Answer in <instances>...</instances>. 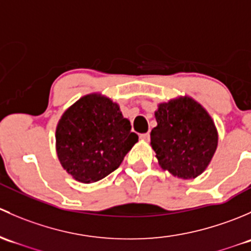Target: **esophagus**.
<instances>
[{
  "instance_id": "esophagus-1",
  "label": "esophagus",
  "mask_w": 251,
  "mask_h": 251,
  "mask_svg": "<svg viewBox=\"0 0 251 251\" xmlns=\"http://www.w3.org/2000/svg\"><path fill=\"white\" fill-rule=\"evenodd\" d=\"M149 137H151V136H149V133H142V135H140V140L142 142H148Z\"/></svg>"
}]
</instances>
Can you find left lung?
<instances>
[{"instance_id":"obj_1","label":"left lung","mask_w":251,"mask_h":251,"mask_svg":"<svg viewBox=\"0 0 251 251\" xmlns=\"http://www.w3.org/2000/svg\"><path fill=\"white\" fill-rule=\"evenodd\" d=\"M151 146L158 164L177 178H196L212 160L219 132L203 105L189 96L159 103Z\"/></svg>"}]
</instances>
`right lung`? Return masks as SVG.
<instances>
[{
	"label": "right lung",
	"mask_w": 251,
	"mask_h": 251,
	"mask_svg": "<svg viewBox=\"0 0 251 251\" xmlns=\"http://www.w3.org/2000/svg\"><path fill=\"white\" fill-rule=\"evenodd\" d=\"M137 141L120 105L98 92L70 105L55 127L60 165L81 183H93L116 170Z\"/></svg>",
	"instance_id": "1"
}]
</instances>
